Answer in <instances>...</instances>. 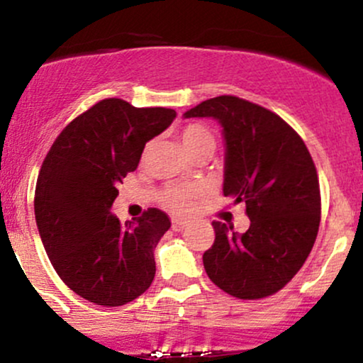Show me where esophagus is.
<instances>
[{"instance_id": "esophagus-1", "label": "esophagus", "mask_w": 363, "mask_h": 363, "mask_svg": "<svg viewBox=\"0 0 363 363\" xmlns=\"http://www.w3.org/2000/svg\"><path fill=\"white\" fill-rule=\"evenodd\" d=\"M184 227H186V222H182V220H177V218L172 220V230L181 232L184 230Z\"/></svg>"}]
</instances>
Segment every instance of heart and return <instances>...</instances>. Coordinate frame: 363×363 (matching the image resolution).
<instances>
[{"instance_id": "b5f03b06", "label": "heart", "mask_w": 363, "mask_h": 363, "mask_svg": "<svg viewBox=\"0 0 363 363\" xmlns=\"http://www.w3.org/2000/svg\"><path fill=\"white\" fill-rule=\"evenodd\" d=\"M181 141L191 155L199 152H211L215 147V136L203 124H187L181 129ZM201 194L198 186L189 184H170L160 191L162 206L176 215L189 213L194 199Z\"/></svg>"}]
</instances>
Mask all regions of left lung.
Here are the masks:
<instances>
[{
    "label": "left lung",
    "instance_id": "left-lung-1",
    "mask_svg": "<svg viewBox=\"0 0 363 363\" xmlns=\"http://www.w3.org/2000/svg\"><path fill=\"white\" fill-rule=\"evenodd\" d=\"M184 116L215 118L223 126V194L245 203L251 220L244 234L211 223L206 274L232 297H269L298 273L318 237L320 189L309 150L280 116L235 95L210 99Z\"/></svg>",
    "mask_w": 363,
    "mask_h": 363
}]
</instances>
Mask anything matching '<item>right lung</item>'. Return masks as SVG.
<instances>
[{
  "label": "right lung",
  "mask_w": 363,
  "mask_h": 363,
  "mask_svg": "<svg viewBox=\"0 0 363 363\" xmlns=\"http://www.w3.org/2000/svg\"><path fill=\"white\" fill-rule=\"evenodd\" d=\"M174 118V109L104 99L62 129L44 158L34 198L37 228L56 273L85 301L124 306L155 278L153 249L170 228L169 216L148 208L123 225L111 206L147 141Z\"/></svg>",
  "instance_id": "right-lung-1"
}]
</instances>
